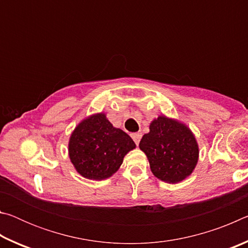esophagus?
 Segmentation results:
<instances>
[{
    "instance_id": "obj_1",
    "label": "esophagus",
    "mask_w": 248,
    "mask_h": 248,
    "mask_svg": "<svg viewBox=\"0 0 248 248\" xmlns=\"http://www.w3.org/2000/svg\"><path fill=\"white\" fill-rule=\"evenodd\" d=\"M141 137H142V134H141L140 132L131 133V138L133 139V141L136 142V144H137V145L139 144V142H140V140H141Z\"/></svg>"
}]
</instances>
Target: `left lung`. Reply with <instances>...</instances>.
<instances>
[{"label":"left lung","instance_id":"left-lung-1","mask_svg":"<svg viewBox=\"0 0 248 248\" xmlns=\"http://www.w3.org/2000/svg\"><path fill=\"white\" fill-rule=\"evenodd\" d=\"M139 146L153 175L166 183L182 182L198 162V144L189 128L165 116L151 123L150 132L142 137Z\"/></svg>","mask_w":248,"mask_h":248}]
</instances>
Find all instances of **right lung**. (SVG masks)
I'll return each mask as SVG.
<instances>
[{
	"label": "right lung",
	"instance_id": "1",
	"mask_svg": "<svg viewBox=\"0 0 248 248\" xmlns=\"http://www.w3.org/2000/svg\"><path fill=\"white\" fill-rule=\"evenodd\" d=\"M134 148L131 138L115 128L100 112L84 119L75 128L70 138L69 155L83 177L102 180L116 173L124 155Z\"/></svg>",
	"mask_w": 248,
	"mask_h": 248
}]
</instances>
